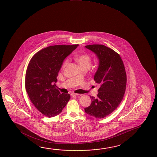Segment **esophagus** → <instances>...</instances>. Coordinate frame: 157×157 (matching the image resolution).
<instances>
[{"instance_id": "34e87169", "label": "esophagus", "mask_w": 157, "mask_h": 157, "mask_svg": "<svg viewBox=\"0 0 157 157\" xmlns=\"http://www.w3.org/2000/svg\"><path fill=\"white\" fill-rule=\"evenodd\" d=\"M79 95L81 96V94H75V93H72L71 94V96H79Z\"/></svg>"}]
</instances>
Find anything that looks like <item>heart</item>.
Wrapping results in <instances>:
<instances>
[{"label": "heart", "mask_w": 157, "mask_h": 157, "mask_svg": "<svg viewBox=\"0 0 157 157\" xmlns=\"http://www.w3.org/2000/svg\"><path fill=\"white\" fill-rule=\"evenodd\" d=\"M78 63L79 64V66L86 65L89 66L91 63V58L87 54H82L79 56L77 58ZM68 63V60L66 59L64 63H63V67H65L67 65Z\"/></svg>", "instance_id": "obj_1"}]
</instances>
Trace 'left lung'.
I'll return each mask as SVG.
<instances>
[{
	"instance_id": "left-lung-1",
	"label": "left lung",
	"mask_w": 157,
	"mask_h": 157,
	"mask_svg": "<svg viewBox=\"0 0 157 157\" xmlns=\"http://www.w3.org/2000/svg\"><path fill=\"white\" fill-rule=\"evenodd\" d=\"M85 47L93 52L98 59L94 81L101 86L97 97L90 96L91 103L85 112L97 118H103L113 112L120 104L125 93L127 75L120 55L101 44Z\"/></svg>"
}]
</instances>
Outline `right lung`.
<instances>
[{
	"mask_svg": "<svg viewBox=\"0 0 157 157\" xmlns=\"http://www.w3.org/2000/svg\"><path fill=\"white\" fill-rule=\"evenodd\" d=\"M78 44L49 46L34 55L25 75V89L34 106L48 117L61 113L69 101L68 94L56 89L58 73L63 61Z\"/></svg>",
	"mask_w": 157,
	"mask_h": 157,
	"instance_id": "right-lung-1",
	"label": "right lung"
}]
</instances>
